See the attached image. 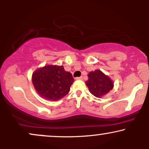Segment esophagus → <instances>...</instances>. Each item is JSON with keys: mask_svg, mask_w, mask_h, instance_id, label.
Instances as JSON below:
<instances>
[{"mask_svg": "<svg viewBox=\"0 0 149 149\" xmlns=\"http://www.w3.org/2000/svg\"><path fill=\"white\" fill-rule=\"evenodd\" d=\"M83 77H77L76 78V80H83Z\"/></svg>", "mask_w": 149, "mask_h": 149, "instance_id": "1", "label": "esophagus"}]
</instances>
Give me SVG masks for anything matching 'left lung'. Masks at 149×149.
<instances>
[{
    "instance_id": "left-lung-1",
    "label": "left lung",
    "mask_w": 149,
    "mask_h": 149,
    "mask_svg": "<svg viewBox=\"0 0 149 149\" xmlns=\"http://www.w3.org/2000/svg\"><path fill=\"white\" fill-rule=\"evenodd\" d=\"M89 79L85 81L90 92L94 96L101 97L111 90L113 87L112 80L100 70L92 71L88 74Z\"/></svg>"
}]
</instances>
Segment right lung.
<instances>
[{
	"instance_id": "add662e5",
	"label": "right lung",
	"mask_w": 149,
	"mask_h": 149,
	"mask_svg": "<svg viewBox=\"0 0 149 149\" xmlns=\"http://www.w3.org/2000/svg\"><path fill=\"white\" fill-rule=\"evenodd\" d=\"M32 82L40 96L56 101L69 93L73 78L71 73L65 71L63 66L48 65L33 73Z\"/></svg>"
}]
</instances>
